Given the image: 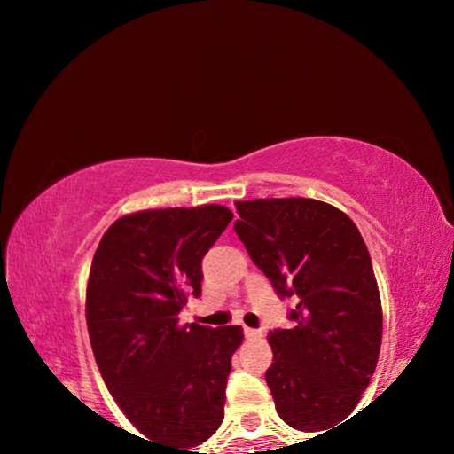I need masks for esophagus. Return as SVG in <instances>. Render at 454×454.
<instances>
[{"instance_id":"34e87169","label":"esophagus","mask_w":454,"mask_h":454,"mask_svg":"<svg viewBox=\"0 0 454 454\" xmlns=\"http://www.w3.org/2000/svg\"><path fill=\"white\" fill-rule=\"evenodd\" d=\"M244 336L248 338V340H252V338H258V336H260V330H256V328H248V326H246V328H244Z\"/></svg>"}]
</instances>
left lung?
<instances>
[{
  "instance_id": "8db88e82",
  "label": "left lung",
  "mask_w": 454,
  "mask_h": 454,
  "mask_svg": "<svg viewBox=\"0 0 454 454\" xmlns=\"http://www.w3.org/2000/svg\"><path fill=\"white\" fill-rule=\"evenodd\" d=\"M234 230L282 298L294 326L268 334L276 412L318 433L356 409L379 363L382 306L368 248L347 214L312 198L236 202ZM347 422V420H344Z\"/></svg>"
}]
</instances>
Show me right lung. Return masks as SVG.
Returning a JSON list of instances; mask_svg holds the SVG:
<instances>
[{
	"label": "right lung",
	"instance_id": "obj_1",
	"mask_svg": "<svg viewBox=\"0 0 454 454\" xmlns=\"http://www.w3.org/2000/svg\"><path fill=\"white\" fill-rule=\"evenodd\" d=\"M232 218L220 204L126 214L91 260L86 322L99 374L144 441L172 454H192L224 420L242 328L182 325L178 314L200 296L202 258Z\"/></svg>",
	"mask_w": 454,
	"mask_h": 454
}]
</instances>
